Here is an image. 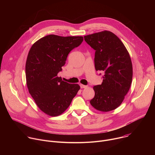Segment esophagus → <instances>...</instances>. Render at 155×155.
<instances>
[{
  "label": "esophagus",
  "instance_id": "34e87169",
  "mask_svg": "<svg viewBox=\"0 0 155 155\" xmlns=\"http://www.w3.org/2000/svg\"><path fill=\"white\" fill-rule=\"evenodd\" d=\"M80 87H81V88H86V87H87V86L81 84H80Z\"/></svg>",
  "mask_w": 155,
  "mask_h": 155
}]
</instances>
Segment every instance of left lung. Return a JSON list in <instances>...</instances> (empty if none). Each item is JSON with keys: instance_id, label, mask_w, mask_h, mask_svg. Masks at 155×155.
Listing matches in <instances>:
<instances>
[{"instance_id": "8db88e82", "label": "left lung", "mask_w": 155, "mask_h": 155, "mask_svg": "<svg viewBox=\"0 0 155 155\" xmlns=\"http://www.w3.org/2000/svg\"><path fill=\"white\" fill-rule=\"evenodd\" d=\"M84 38L96 51V71L104 72L102 84L93 87L95 96L90 104L99 111H111L121 104L132 83L129 54L120 39L110 31L85 35Z\"/></svg>"}]
</instances>
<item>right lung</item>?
<instances>
[{
	"mask_svg": "<svg viewBox=\"0 0 155 155\" xmlns=\"http://www.w3.org/2000/svg\"><path fill=\"white\" fill-rule=\"evenodd\" d=\"M83 41L82 36L48 35L35 42L26 63L29 92L38 107L51 117L65 111L76 96L80 86L62 80V71L69 53Z\"/></svg>",
	"mask_w": 155,
	"mask_h": 155,
	"instance_id": "1",
	"label": "right lung"
}]
</instances>
